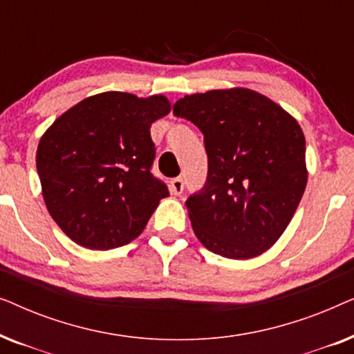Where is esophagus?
<instances>
[{"label": "esophagus", "instance_id": "1", "mask_svg": "<svg viewBox=\"0 0 354 354\" xmlns=\"http://www.w3.org/2000/svg\"><path fill=\"white\" fill-rule=\"evenodd\" d=\"M169 187H171L172 195H176V196L182 195V192H183V178H180V177L172 178L171 185H169Z\"/></svg>", "mask_w": 354, "mask_h": 354}]
</instances>
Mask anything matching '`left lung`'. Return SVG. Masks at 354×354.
I'll return each instance as SVG.
<instances>
[{"label": "left lung", "mask_w": 354, "mask_h": 354, "mask_svg": "<svg viewBox=\"0 0 354 354\" xmlns=\"http://www.w3.org/2000/svg\"><path fill=\"white\" fill-rule=\"evenodd\" d=\"M174 114L205 135L207 178L185 203L196 239L224 258L263 254L306 188V142L297 119L250 88L187 95Z\"/></svg>", "instance_id": "1"}]
</instances>
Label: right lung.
Instances as JSON below:
<instances>
[{
  "mask_svg": "<svg viewBox=\"0 0 354 354\" xmlns=\"http://www.w3.org/2000/svg\"><path fill=\"white\" fill-rule=\"evenodd\" d=\"M171 113L166 96L106 91L72 106L43 133L37 171L50 214L77 245L113 250L137 239L166 183L151 174L154 120Z\"/></svg>",
  "mask_w": 354,
  "mask_h": 354,
  "instance_id": "right-lung-1",
  "label": "right lung"
}]
</instances>
